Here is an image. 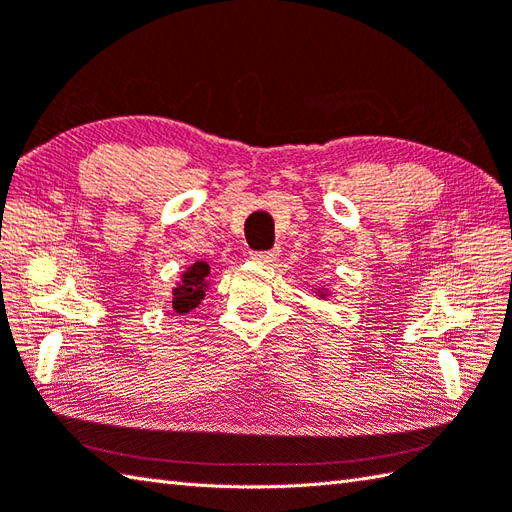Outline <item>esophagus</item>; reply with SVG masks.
Returning <instances> with one entry per match:
<instances>
[{
	"instance_id": "esophagus-1",
	"label": "esophagus",
	"mask_w": 512,
	"mask_h": 512,
	"mask_svg": "<svg viewBox=\"0 0 512 512\" xmlns=\"http://www.w3.org/2000/svg\"><path fill=\"white\" fill-rule=\"evenodd\" d=\"M279 255H282V250H279V248H273V250H255V253H250V257H253L255 262L266 264V266L277 262Z\"/></svg>"
}]
</instances>
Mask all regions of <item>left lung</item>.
I'll return each mask as SVG.
<instances>
[{"mask_svg":"<svg viewBox=\"0 0 512 512\" xmlns=\"http://www.w3.org/2000/svg\"><path fill=\"white\" fill-rule=\"evenodd\" d=\"M315 293H317V297H322V299H326L328 297V288H315Z\"/></svg>","mask_w":512,"mask_h":512,"instance_id":"8db88e82","label":"left lung"}]
</instances>
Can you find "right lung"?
<instances>
[{
	"instance_id": "right-lung-1",
	"label": "right lung",
	"mask_w": 512,
	"mask_h": 512,
	"mask_svg": "<svg viewBox=\"0 0 512 512\" xmlns=\"http://www.w3.org/2000/svg\"><path fill=\"white\" fill-rule=\"evenodd\" d=\"M208 284H210V266L206 262L190 264L182 273L179 284L173 288V297H170V306H173L175 313L186 315L202 304Z\"/></svg>"
}]
</instances>
